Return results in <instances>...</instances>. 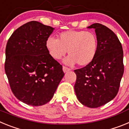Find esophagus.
Returning <instances> with one entry per match:
<instances>
[{"instance_id":"obj_1","label":"esophagus","mask_w":129,"mask_h":129,"mask_svg":"<svg viewBox=\"0 0 129 129\" xmlns=\"http://www.w3.org/2000/svg\"><path fill=\"white\" fill-rule=\"evenodd\" d=\"M62 70H63V72L64 73H67V72H69V71H70V68H67V67H62Z\"/></svg>"}]
</instances>
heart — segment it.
<instances>
[{
    "mask_svg": "<svg viewBox=\"0 0 129 129\" xmlns=\"http://www.w3.org/2000/svg\"><path fill=\"white\" fill-rule=\"evenodd\" d=\"M59 39L49 37L45 46L49 54L55 59H60L67 52L64 62L81 67L88 65L94 61L98 50V40L94 32L84 30H68L59 34Z\"/></svg>",
    "mask_w": 129,
    "mask_h": 129,
    "instance_id": "1",
    "label": "heart"
}]
</instances>
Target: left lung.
Here are the masks:
<instances>
[{
  "label": "left lung",
  "instance_id": "left-lung-1",
  "mask_svg": "<svg viewBox=\"0 0 129 129\" xmlns=\"http://www.w3.org/2000/svg\"><path fill=\"white\" fill-rule=\"evenodd\" d=\"M98 40L95 59L83 68L75 70L76 96L81 103L89 108H98L114 98L119 90L124 72L123 52L116 34L104 25L95 23Z\"/></svg>",
  "mask_w": 129,
  "mask_h": 129
}]
</instances>
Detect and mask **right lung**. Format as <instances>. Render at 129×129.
Masks as SVG:
<instances>
[{
  "label": "right lung",
  "mask_w": 129,
  "mask_h": 129,
  "mask_svg": "<svg viewBox=\"0 0 129 129\" xmlns=\"http://www.w3.org/2000/svg\"><path fill=\"white\" fill-rule=\"evenodd\" d=\"M54 28L30 21L16 29L6 47L5 72L15 96L31 106L50 101L63 77L62 67L45 43Z\"/></svg>",
  "instance_id": "1"
}]
</instances>
